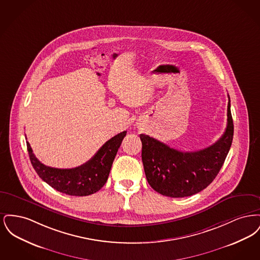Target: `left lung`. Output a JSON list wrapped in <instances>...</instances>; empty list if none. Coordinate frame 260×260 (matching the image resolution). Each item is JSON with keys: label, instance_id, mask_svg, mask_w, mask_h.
<instances>
[{"label": "left lung", "instance_id": "obj_1", "mask_svg": "<svg viewBox=\"0 0 260 260\" xmlns=\"http://www.w3.org/2000/svg\"><path fill=\"white\" fill-rule=\"evenodd\" d=\"M230 105L229 99L223 136L207 148L181 152L153 137L140 135L144 172L155 191L167 197L183 198L210 185L222 168L232 144L234 124Z\"/></svg>", "mask_w": 260, "mask_h": 260}]
</instances>
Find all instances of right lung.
<instances>
[{
  "label": "right lung",
  "mask_w": 260,
  "mask_h": 260,
  "mask_svg": "<svg viewBox=\"0 0 260 260\" xmlns=\"http://www.w3.org/2000/svg\"><path fill=\"white\" fill-rule=\"evenodd\" d=\"M125 135L124 131L112 137L89 161L74 169H56L42 164L35 157L28 141L26 144L31 164L45 182L66 195L82 197L98 192L106 183L112 164Z\"/></svg>",
  "instance_id": "obj_1"
}]
</instances>
